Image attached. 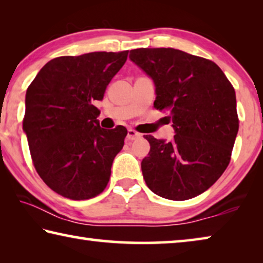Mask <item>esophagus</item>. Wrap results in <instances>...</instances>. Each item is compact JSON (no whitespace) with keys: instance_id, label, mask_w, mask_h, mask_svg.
<instances>
[{"instance_id":"1","label":"esophagus","mask_w":263,"mask_h":263,"mask_svg":"<svg viewBox=\"0 0 263 263\" xmlns=\"http://www.w3.org/2000/svg\"><path fill=\"white\" fill-rule=\"evenodd\" d=\"M140 137H141V135H140L139 132H137V131H135V130H132V128H130V130L127 131L126 140H127V141H132V140L139 139Z\"/></svg>"}]
</instances>
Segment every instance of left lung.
Returning <instances> with one entry per match:
<instances>
[{
  "instance_id": "8db88e82",
  "label": "left lung",
  "mask_w": 263,
  "mask_h": 263,
  "mask_svg": "<svg viewBox=\"0 0 263 263\" xmlns=\"http://www.w3.org/2000/svg\"><path fill=\"white\" fill-rule=\"evenodd\" d=\"M130 59L152 78L154 108L168 112L172 141L146 136V184L154 194L185 201L208 190L228 168L239 130L235 91L215 62L175 48H137Z\"/></svg>"
}]
</instances>
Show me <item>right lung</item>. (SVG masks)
Masks as SVG:
<instances>
[{
  "label": "right lung",
  "mask_w": 263,
  "mask_h": 263,
  "mask_svg": "<svg viewBox=\"0 0 263 263\" xmlns=\"http://www.w3.org/2000/svg\"><path fill=\"white\" fill-rule=\"evenodd\" d=\"M127 53L54 58L26 90L23 130L33 166L42 180L66 198L95 197L110 180L127 130L122 125L102 128L94 101L103 100Z\"/></svg>",
  "instance_id": "right-lung-1"
}]
</instances>
